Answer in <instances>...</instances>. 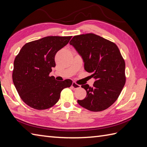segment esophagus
I'll return each mask as SVG.
<instances>
[{"mask_svg": "<svg viewBox=\"0 0 147 147\" xmlns=\"http://www.w3.org/2000/svg\"><path fill=\"white\" fill-rule=\"evenodd\" d=\"M72 87L74 89H78V88H81V85L77 84L76 82H73V84H72Z\"/></svg>", "mask_w": 147, "mask_h": 147, "instance_id": "esophagus-1", "label": "esophagus"}]
</instances>
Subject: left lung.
Instances as JSON below:
<instances>
[{
  "mask_svg": "<svg viewBox=\"0 0 147 147\" xmlns=\"http://www.w3.org/2000/svg\"><path fill=\"white\" fill-rule=\"evenodd\" d=\"M69 43L82 56L85 69L96 79L92 87L82 85L86 96L78 103L90 111L105 110L116 101L126 83L125 61L119 49L92 33L74 36Z\"/></svg>",
  "mask_w": 147,
  "mask_h": 147,
  "instance_id": "left-lung-1",
  "label": "left lung"
}]
</instances>
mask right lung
Masks as SVG:
<instances>
[{"mask_svg": "<svg viewBox=\"0 0 147 147\" xmlns=\"http://www.w3.org/2000/svg\"><path fill=\"white\" fill-rule=\"evenodd\" d=\"M72 36H49L26 43L15 57L12 81L20 98L26 105L45 110L57 103L62 90L70 87L71 80L58 82L50 76L55 66V55Z\"/></svg>", "mask_w": 147, "mask_h": 147, "instance_id": "obj_1", "label": "right lung"}]
</instances>
